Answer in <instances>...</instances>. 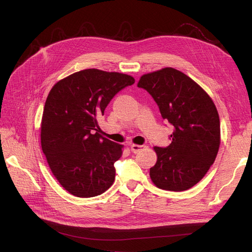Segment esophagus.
Wrapping results in <instances>:
<instances>
[{
	"instance_id": "34e87169",
	"label": "esophagus",
	"mask_w": 252,
	"mask_h": 252,
	"mask_svg": "<svg viewBox=\"0 0 252 252\" xmlns=\"http://www.w3.org/2000/svg\"><path fill=\"white\" fill-rule=\"evenodd\" d=\"M143 145H135V144H132L131 146H130V148H131V151L133 152V154H138V152L140 151V150H142L143 149Z\"/></svg>"
}]
</instances>
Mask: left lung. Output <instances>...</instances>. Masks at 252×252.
Instances as JSON below:
<instances>
[{
	"label": "left lung",
	"instance_id": "left-lung-1",
	"mask_svg": "<svg viewBox=\"0 0 252 252\" xmlns=\"http://www.w3.org/2000/svg\"><path fill=\"white\" fill-rule=\"evenodd\" d=\"M138 87L152 96L163 120L173 127L167 147H155L150 168L155 185L184 191L199 183L215 162L220 147L219 113L210 96L186 74L167 67L144 74Z\"/></svg>",
	"mask_w": 252,
	"mask_h": 252
}]
</instances>
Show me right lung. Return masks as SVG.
<instances>
[{
    "mask_svg": "<svg viewBox=\"0 0 252 252\" xmlns=\"http://www.w3.org/2000/svg\"><path fill=\"white\" fill-rule=\"evenodd\" d=\"M134 83L130 75L85 69L52 87L44 106L41 145L59 183L79 197L105 192L116 178L122 145L97 132V118L118 93Z\"/></svg>",
    "mask_w": 252,
    "mask_h": 252,
    "instance_id": "obj_1",
    "label": "right lung"
}]
</instances>
